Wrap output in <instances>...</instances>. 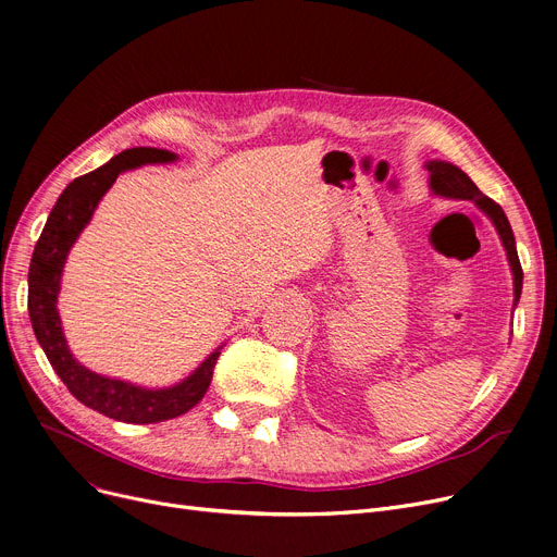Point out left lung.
I'll return each mask as SVG.
<instances>
[{"mask_svg":"<svg viewBox=\"0 0 557 557\" xmlns=\"http://www.w3.org/2000/svg\"><path fill=\"white\" fill-rule=\"evenodd\" d=\"M431 173V191L437 196L445 198H460V200H472L476 202L479 208L490 216V221L494 223L496 232H499L502 244L506 248L508 261H510V271H512V280H515V307L519 302L521 296V282H523V271L521 263L517 257V246H515V234L512 227L508 223V216L504 214L502 205H496L492 198H487L474 183L470 175L465 171H460L456 164L443 162V160H431L424 164Z\"/></svg>","mask_w":557,"mask_h":557,"instance_id":"left-lung-1","label":"left lung"}]
</instances>
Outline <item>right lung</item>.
Here are the masks:
<instances>
[{
  "label": "right lung",
  "mask_w": 557,
  "mask_h": 557,
  "mask_svg": "<svg viewBox=\"0 0 557 557\" xmlns=\"http://www.w3.org/2000/svg\"><path fill=\"white\" fill-rule=\"evenodd\" d=\"M175 160H178V156L171 151L135 146V149H126L103 166L70 183L53 205L36 244L32 267H28V318H32L36 338L45 349L51 368L81 404L103 413L106 418L128 424H151L187 413L208 393L221 352L219 349L212 352L181 384L156 391L141 388L81 366L67 347L55 302L70 248L78 239L81 230L90 223L95 208L112 187L116 175L141 164Z\"/></svg>",
  "instance_id": "add662e5"
}]
</instances>
